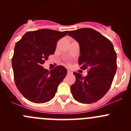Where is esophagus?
<instances>
[{"mask_svg": "<svg viewBox=\"0 0 131 131\" xmlns=\"http://www.w3.org/2000/svg\"><path fill=\"white\" fill-rule=\"evenodd\" d=\"M67 73H68V74H72V73H73V72H72L71 70H68V72H67Z\"/></svg>", "mask_w": 131, "mask_h": 131, "instance_id": "1", "label": "esophagus"}]
</instances>
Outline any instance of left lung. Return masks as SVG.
<instances>
[{
	"label": "left lung",
	"mask_w": 131,
	"mask_h": 131,
	"mask_svg": "<svg viewBox=\"0 0 131 131\" xmlns=\"http://www.w3.org/2000/svg\"><path fill=\"white\" fill-rule=\"evenodd\" d=\"M68 35L80 46V68L88 69L85 77L73 72L76 81L70 88L73 98L82 103L96 102L110 89L117 71L113 44L98 31L88 28L70 31Z\"/></svg>",
	"instance_id": "left-lung-1"
}]
</instances>
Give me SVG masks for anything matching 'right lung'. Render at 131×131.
<instances>
[{
	"instance_id": "right-lung-1",
	"label": "right lung",
	"mask_w": 131,
	"mask_h": 131,
	"mask_svg": "<svg viewBox=\"0 0 131 131\" xmlns=\"http://www.w3.org/2000/svg\"><path fill=\"white\" fill-rule=\"evenodd\" d=\"M68 31L41 29L28 31L16 43L12 67L14 81L25 98L35 103L49 101L67 73L63 66L48 71L42 67L53 54L56 43Z\"/></svg>"
}]
</instances>
